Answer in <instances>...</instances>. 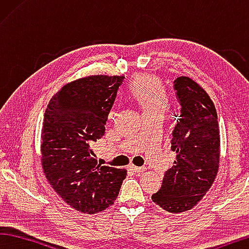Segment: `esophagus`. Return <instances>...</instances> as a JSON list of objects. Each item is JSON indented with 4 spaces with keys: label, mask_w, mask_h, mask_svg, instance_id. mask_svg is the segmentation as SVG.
Wrapping results in <instances>:
<instances>
[{
    "label": "esophagus",
    "mask_w": 249,
    "mask_h": 249,
    "mask_svg": "<svg viewBox=\"0 0 249 249\" xmlns=\"http://www.w3.org/2000/svg\"><path fill=\"white\" fill-rule=\"evenodd\" d=\"M129 167L136 174H140V173H143L145 171V167H139V166H134V165H130Z\"/></svg>",
    "instance_id": "esophagus-1"
}]
</instances>
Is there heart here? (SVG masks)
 I'll list each match as a JSON object with an SVG mask.
<instances>
[{
	"label": "heart",
	"instance_id": "b5f03b06",
	"mask_svg": "<svg viewBox=\"0 0 249 249\" xmlns=\"http://www.w3.org/2000/svg\"><path fill=\"white\" fill-rule=\"evenodd\" d=\"M130 94L137 100L143 115L164 112L168 106V97L158 77L151 74H137L130 84Z\"/></svg>",
	"mask_w": 249,
	"mask_h": 249
}]
</instances>
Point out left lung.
Returning <instances> with one entry per match:
<instances>
[{
	"instance_id": "8db88e82",
	"label": "left lung",
	"mask_w": 249,
	"mask_h": 249,
	"mask_svg": "<svg viewBox=\"0 0 249 249\" xmlns=\"http://www.w3.org/2000/svg\"><path fill=\"white\" fill-rule=\"evenodd\" d=\"M181 109L173 131L174 166L165 173L153 202L171 213L191 210L214 181L220 163V130L214 104L187 76L174 81Z\"/></svg>"
}]
</instances>
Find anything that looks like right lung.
<instances>
[{
    "instance_id": "add662e5",
    "label": "right lung",
    "mask_w": 249,
    "mask_h": 249,
    "mask_svg": "<svg viewBox=\"0 0 249 249\" xmlns=\"http://www.w3.org/2000/svg\"><path fill=\"white\" fill-rule=\"evenodd\" d=\"M124 76L91 75L64 85L48 104L41 131L47 180L70 207L94 214L115 202L127 171L100 166L91 149L105 134Z\"/></svg>"
}]
</instances>
